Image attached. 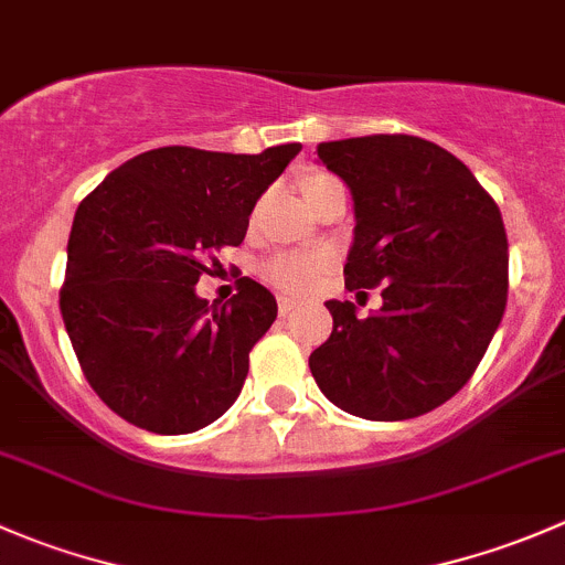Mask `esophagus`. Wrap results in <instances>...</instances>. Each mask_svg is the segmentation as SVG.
Listing matches in <instances>:
<instances>
[{"mask_svg":"<svg viewBox=\"0 0 565 565\" xmlns=\"http://www.w3.org/2000/svg\"><path fill=\"white\" fill-rule=\"evenodd\" d=\"M295 309H298V300H292V298H278V315L289 317Z\"/></svg>","mask_w":565,"mask_h":565,"instance_id":"esophagus-1","label":"esophagus"}]
</instances>
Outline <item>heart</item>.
<instances>
[{"label": "heart", "instance_id": "obj_1", "mask_svg": "<svg viewBox=\"0 0 565 565\" xmlns=\"http://www.w3.org/2000/svg\"><path fill=\"white\" fill-rule=\"evenodd\" d=\"M324 267H328L324 256L287 250V254H276L273 259H267L262 267V276L287 295H309L319 284Z\"/></svg>", "mask_w": 565, "mask_h": 565}]
</instances>
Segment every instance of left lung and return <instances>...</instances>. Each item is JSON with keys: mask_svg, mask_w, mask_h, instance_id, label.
<instances>
[{"mask_svg": "<svg viewBox=\"0 0 565 565\" xmlns=\"http://www.w3.org/2000/svg\"><path fill=\"white\" fill-rule=\"evenodd\" d=\"M317 156L355 199L347 289L383 287V309L358 319L328 300L333 333L309 369L344 413L418 418L472 377L503 319V215L457 156L418 136L322 141Z\"/></svg>", "mask_w": 565, "mask_h": 565, "instance_id": "left-lung-1", "label": "left lung"}]
</instances>
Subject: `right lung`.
Listing matches in <instances>:
<instances>
[{
    "label": "right lung",
    "instance_id": "1",
    "mask_svg": "<svg viewBox=\"0 0 565 565\" xmlns=\"http://www.w3.org/2000/svg\"><path fill=\"white\" fill-rule=\"evenodd\" d=\"M298 152L158 147L82 199L60 311L84 377L119 418L188 435L232 407L276 298L246 276L224 306L193 287L218 265L215 250L241 246L256 199Z\"/></svg>",
    "mask_w": 565,
    "mask_h": 565
}]
</instances>
